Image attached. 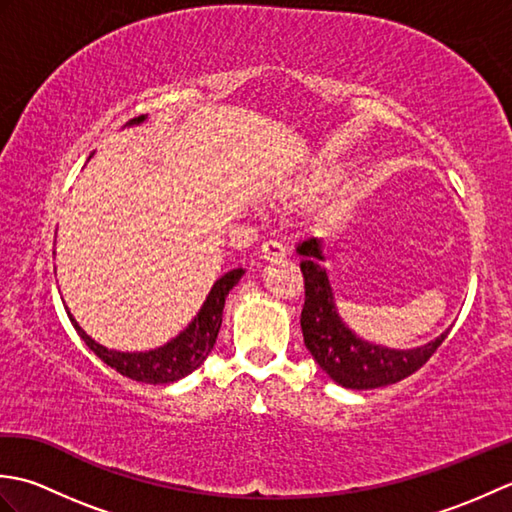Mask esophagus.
I'll return each mask as SVG.
<instances>
[{
    "label": "esophagus",
    "mask_w": 512,
    "mask_h": 512,
    "mask_svg": "<svg viewBox=\"0 0 512 512\" xmlns=\"http://www.w3.org/2000/svg\"><path fill=\"white\" fill-rule=\"evenodd\" d=\"M288 253L286 248L281 246L279 242H273V239H268V242L262 244V250H259V257L266 259V262H273V259H284Z\"/></svg>",
    "instance_id": "esophagus-1"
}]
</instances>
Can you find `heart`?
<instances>
[{"instance_id":"heart-1","label":"heart","mask_w":512,"mask_h":512,"mask_svg":"<svg viewBox=\"0 0 512 512\" xmlns=\"http://www.w3.org/2000/svg\"><path fill=\"white\" fill-rule=\"evenodd\" d=\"M339 180H341V167L330 158H319L314 160L299 178H295L288 184L286 193L290 198L303 200V198H310L314 193L328 191L332 184H336Z\"/></svg>"}]
</instances>
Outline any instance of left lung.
Here are the masks:
<instances>
[{"instance_id": "obj_1", "label": "left lung", "mask_w": 512, "mask_h": 512, "mask_svg": "<svg viewBox=\"0 0 512 512\" xmlns=\"http://www.w3.org/2000/svg\"><path fill=\"white\" fill-rule=\"evenodd\" d=\"M297 253L303 255L299 266L306 279V303L301 310L303 343L334 383L347 389L394 385L418 372L447 339L449 330H444L433 341L409 350H394L361 339L336 310L328 270L323 266L325 253L321 239L306 237L297 246Z\"/></svg>"}]
</instances>
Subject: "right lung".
Instances as JSON below:
<instances>
[{"label":"right lung","instance_id":"add662e5","mask_svg":"<svg viewBox=\"0 0 512 512\" xmlns=\"http://www.w3.org/2000/svg\"><path fill=\"white\" fill-rule=\"evenodd\" d=\"M147 121V116H138L132 118L127 123V127H136L143 125ZM246 270L244 268H233L224 273L220 279L215 281L209 295H206L202 308L195 314L193 321L184 328L178 336H173L171 341L165 345L156 347V350H147V352H118V350H107L105 345L96 343L92 336L85 332L76 319L68 310V317L74 325V330L79 332L85 345L101 358L105 365H110L116 369L118 374H123L132 380H138V383H147V385H169L176 383V380L189 376L193 369H198L206 356L211 354L217 332H220L222 325V312H224V303L228 292L237 286V281L244 277Z\"/></svg>","mask_w":512,"mask_h":512}]
</instances>
